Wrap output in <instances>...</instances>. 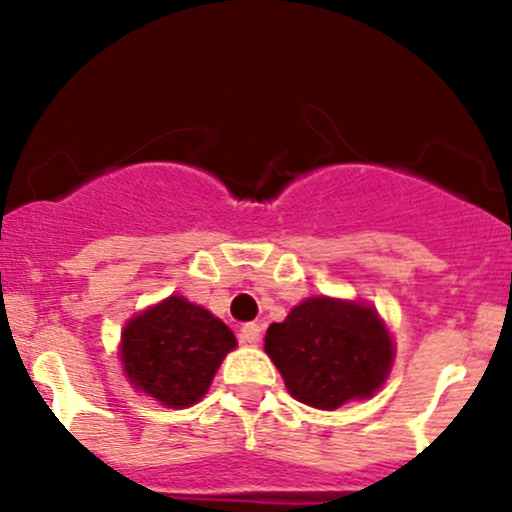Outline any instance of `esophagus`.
Here are the masks:
<instances>
[{"instance_id":"esophagus-1","label":"esophagus","mask_w":512,"mask_h":512,"mask_svg":"<svg viewBox=\"0 0 512 512\" xmlns=\"http://www.w3.org/2000/svg\"><path fill=\"white\" fill-rule=\"evenodd\" d=\"M260 337H262V327L257 325V322H245V325L240 327V339H243V344L255 346L260 342Z\"/></svg>"}]
</instances>
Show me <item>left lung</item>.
<instances>
[{
    "label": "left lung",
    "mask_w": 512,
    "mask_h": 512,
    "mask_svg": "<svg viewBox=\"0 0 512 512\" xmlns=\"http://www.w3.org/2000/svg\"><path fill=\"white\" fill-rule=\"evenodd\" d=\"M264 351L286 390L315 409L370 397L392 366V339L378 313L334 298H308L269 325Z\"/></svg>",
    "instance_id": "8db88e82"
}]
</instances>
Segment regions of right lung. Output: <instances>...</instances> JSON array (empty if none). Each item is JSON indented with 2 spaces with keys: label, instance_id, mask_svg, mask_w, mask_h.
<instances>
[{
  "label": "right lung",
  "instance_id": "right-lung-1",
  "mask_svg": "<svg viewBox=\"0 0 512 512\" xmlns=\"http://www.w3.org/2000/svg\"><path fill=\"white\" fill-rule=\"evenodd\" d=\"M233 346L236 337L219 317L170 296L125 327L122 363L137 390L178 409L199 402Z\"/></svg>",
  "mask_w": 512,
  "mask_h": 512
}]
</instances>
